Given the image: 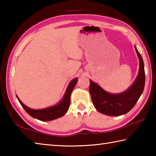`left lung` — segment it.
Listing matches in <instances>:
<instances>
[{
  "label": "left lung",
  "instance_id": "obj_1",
  "mask_svg": "<svg viewBox=\"0 0 156 156\" xmlns=\"http://www.w3.org/2000/svg\"><path fill=\"white\" fill-rule=\"evenodd\" d=\"M135 49L140 59V68L136 79L127 90L121 93H109L98 84L90 80L89 91L92 103L101 113L108 116H120L127 113L143 93L145 81L144 63L136 46Z\"/></svg>",
  "mask_w": 156,
  "mask_h": 156
}]
</instances>
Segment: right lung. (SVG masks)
I'll return each instance as SVG.
<instances>
[{"label": "right lung", "instance_id": "add662e5", "mask_svg": "<svg viewBox=\"0 0 156 156\" xmlns=\"http://www.w3.org/2000/svg\"><path fill=\"white\" fill-rule=\"evenodd\" d=\"M78 80V78H75L71 80L67 88H66L65 94L62 100L58 104L48 108L42 109H33L29 108L23 103L17 96H16V98H17L23 108L25 109V111L32 117L42 121L54 120V119L63 117L67 112L69 105H70V94L76 83H77Z\"/></svg>", "mask_w": 156, "mask_h": 156}]
</instances>
